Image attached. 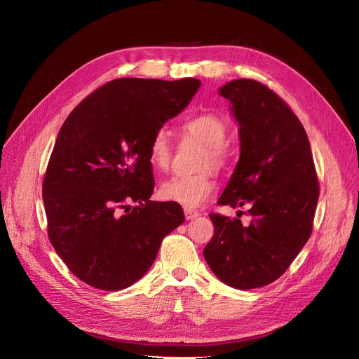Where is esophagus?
<instances>
[{"label":"esophagus","mask_w":359,"mask_h":359,"mask_svg":"<svg viewBox=\"0 0 359 359\" xmlns=\"http://www.w3.org/2000/svg\"><path fill=\"white\" fill-rule=\"evenodd\" d=\"M184 217H186V219H194V218L199 217V212L194 211V210H189V208H186L184 210Z\"/></svg>","instance_id":"34e87169"}]
</instances>
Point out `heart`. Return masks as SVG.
Instances as JSON below:
<instances>
[{"mask_svg": "<svg viewBox=\"0 0 359 359\" xmlns=\"http://www.w3.org/2000/svg\"><path fill=\"white\" fill-rule=\"evenodd\" d=\"M183 130L205 144L201 168L219 170L227 163V148L224 140L227 137V125L214 113H201L183 123ZM149 163L154 168L167 170L172 163V144L167 129L161 128L149 142ZM215 180L210 170L191 176H173L160 184V196L164 201L180 203L186 208H198L215 191Z\"/></svg>", "mask_w": 359, "mask_h": 359, "instance_id": "b5f03b06", "label": "heart"}]
</instances>
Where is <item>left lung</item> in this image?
Wrapping results in <instances>:
<instances>
[{
    "label": "left lung",
    "instance_id": "8db88e82",
    "mask_svg": "<svg viewBox=\"0 0 359 359\" xmlns=\"http://www.w3.org/2000/svg\"><path fill=\"white\" fill-rule=\"evenodd\" d=\"M219 94L233 104L241 153L218 203L248 205L252 221L210 214L203 256L224 284L253 290L276 280L304 248L320 187L306 129L275 91L240 79Z\"/></svg>",
    "mask_w": 359,
    "mask_h": 359
}]
</instances>
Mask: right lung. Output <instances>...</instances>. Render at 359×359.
Returning a JSON list of instances; mask_svg holds the SVG:
<instances>
[{
  "instance_id": "add662e5",
  "label": "right lung",
  "mask_w": 359,
  "mask_h": 359,
  "mask_svg": "<svg viewBox=\"0 0 359 359\" xmlns=\"http://www.w3.org/2000/svg\"><path fill=\"white\" fill-rule=\"evenodd\" d=\"M196 79H119L93 91L65 119L43 177L48 237L87 285L119 291L153 265L182 206L149 201V142L191 103ZM134 201L137 207H130Z\"/></svg>"
}]
</instances>
